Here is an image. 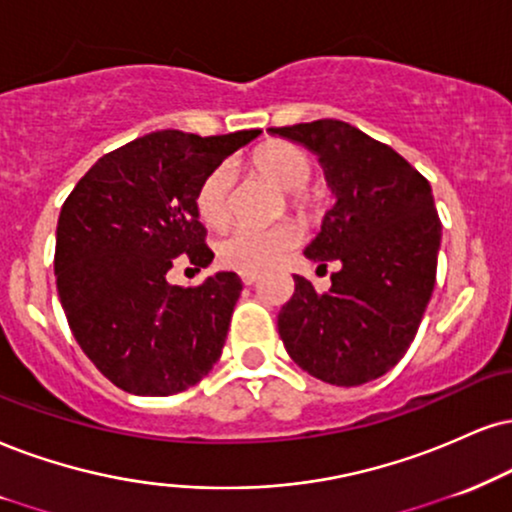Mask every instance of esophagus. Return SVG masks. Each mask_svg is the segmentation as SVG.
I'll use <instances>...</instances> for the list:
<instances>
[{"label": "esophagus", "mask_w": 512, "mask_h": 512, "mask_svg": "<svg viewBox=\"0 0 512 512\" xmlns=\"http://www.w3.org/2000/svg\"><path fill=\"white\" fill-rule=\"evenodd\" d=\"M239 275H242L244 285H254V282L258 280V273H251V270H242V273H239Z\"/></svg>", "instance_id": "1"}]
</instances>
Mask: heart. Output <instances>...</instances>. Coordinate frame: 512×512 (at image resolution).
<instances>
[{"label":"heart","instance_id":"b5f03b06","mask_svg":"<svg viewBox=\"0 0 512 512\" xmlns=\"http://www.w3.org/2000/svg\"><path fill=\"white\" fill-rule=\"evenodd\" d=\"M254 163L261 173L287 189L292 208L306 213L311 208V197L304 185L311 178V159L301 147L285 140H270L254 151ZM199 218L211 227H223L230 218V168L216 166L208 170L194 194ZM301 227L294 220H277L273 225H239L218 242V258L225 266L237 270H266L299 244Z\"/></svg>","mask_w":512,"mask_h":512}]
</instances>
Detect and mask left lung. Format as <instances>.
<instances>
[{"instance_id":"8db88e82","label":"left lung","mask_w":512,"mask_h":512,"mask_svg":"<svg viewBox=\"0 0 512 512\" xmlns=\"http://www.w3.org/2000/svg\"><path fill=\"white\" fill-rule=\"evenodd\" d=\"M318 154L337 197L306 258L327 268L318 292L294 275L277 315L292 361L318 380L358 387L401 361L418 334L437 280L441 220L432 187L389 144L334 118L270 128Z\"/></svg>"}]
</instances>
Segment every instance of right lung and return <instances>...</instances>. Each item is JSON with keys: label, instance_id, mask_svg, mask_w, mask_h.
Returning a JSON list of instances; mask_svg holds the SVG:
<instances>
[{"label": "right lung", "instance_id": "right-lung-1", "mask_svg": "<svg viewBox=\"0 0 512 512\" xmlns=\"http://www.w3.org/2000/svg\"><path fill=\"white\" fill-rule=\"evenodd\" d=\"M258 132H149L104 154L63 201L54 254L63 313L87 358L128 394L185 391L223 353L242 280L216 273L178 287L166 273L182 254L197 268L213 261L194 194Z\"/></svg>", "mask_w": 512, "mask_h": 512}]
</instances>
